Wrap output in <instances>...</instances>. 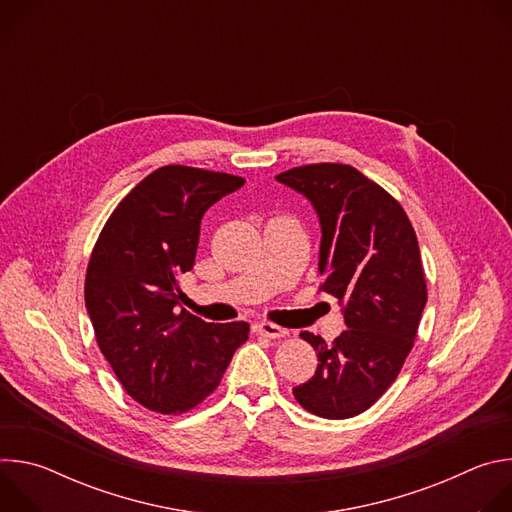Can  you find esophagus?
Returning a JSON list of instances; mask_svg holds the SVG:
<instances>
[{
	"instance_id": "esophagus-1",
	"label": "esophagus",
	"mask_w": 512,
	"mask_h": 512,
	"mask_svg": "<svg viewBox=\"0 0 512 512\" xmlns=\"http://www.w3.org/2000/svg\"><path fill=\"white\" fill-rule=\"evenodd\" d=\"M257 332H261L263 336H269V338H283L287 336V330L277 326V324H271V322H259L257 324Z\"/></svg>"
}]
</instances>
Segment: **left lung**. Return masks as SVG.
<instances>
[{
  "label": "left lung",
  "instance_id": "1",
  "mask_svg": "<svg viewBox=\"0 0 512 512\" xmlns=\"http://www.w3.org/2000/svg\"><path fill=\"white\" fill-rule=\"evenodd\" d=\"M275 180L320 218V289L338 298L346 324L332 344L300 334L320 362L294 397L314 415L348 419L391 387L413 348L427 302L417 237L401 204L352 166L310 164Z\"/></svg>",
  "mask_w": 512,
  "mask_h": 512
}]
</instances>
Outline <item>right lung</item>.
I'll list each match as a JSON object with an SVG mask.
<instances>
[{"mask_svg":"<svg viewBox=\"0 0 512 512\" xmlns=\"http://www.w3.org/2000/svg\"><path fill=\"white\" fill-rule=\"evenodd\" d=\"M243 178L164 166L113 210L93 249L85 304L97 344L137 403L176 415L221 383L247 322L212 324L184 308L180 277L194 267L204 212Z\"/></svg>","mask_w":512,"mask_h":512,"instance_id":"right-lung-1","label":"right lung"}]
</instances>
